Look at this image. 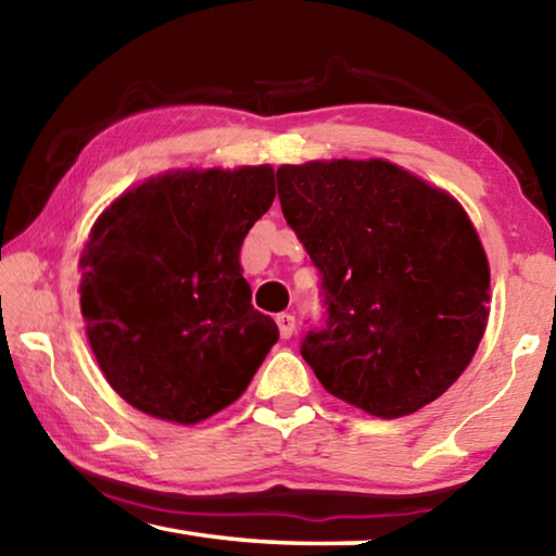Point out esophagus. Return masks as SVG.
I'll list each match as a JSON object with an SVG mask.
<instances>
[{"label":"esophagus","mask_w":556,"mask_h":556,"mask_svg":"<svg viewBox=\"0 0 556 556\" xmlns=\"http://www.w3.org/2000/svg\"><path fill=\"white\" fill-rule=\"evenodd\" d=\"M277 326H279L281 338H291V333H294L296 328V318L291 314H277Z\"/></svg>","instance_id":"obj_1"}]
</instances>
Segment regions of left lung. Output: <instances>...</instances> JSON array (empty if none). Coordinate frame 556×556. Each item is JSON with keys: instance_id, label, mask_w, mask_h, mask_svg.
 <instances>
[{"instance_id": "left-lung-1", "label": "left lung", "mask_w": 556, "mask_h": 556, "mask_svg": "<svg viewBox=\"0 0 556 556\" xmlns=\"http://www.w3.org/2000/svg\"><path fill=\"white\" fill-rule=\"evenodd\" d=\"M281 213L321 275L301 355L333 397L397 419L441 397L485 333L491 269L460 203L382 159L277 168Z\"/></svg>"}]
</instances>
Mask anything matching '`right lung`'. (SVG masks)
<instances>
[{"instance_id":"add662e5","label":"right lung","mask_w":556,"mask_h":556,"mask_svg":"<svg viewBox=\"0 0 556 556\" xmlns=\"http://www.w3.org/2000/svg\"><path fill=\"white\" fill-rule=\"evenodd\" d=\"M275 168L168 172L122 193L83 250L80 312L105 380L139 412L195 425L232 404L277 343L240 248Z\"/></svg>"}]
</instances>
